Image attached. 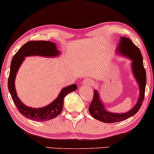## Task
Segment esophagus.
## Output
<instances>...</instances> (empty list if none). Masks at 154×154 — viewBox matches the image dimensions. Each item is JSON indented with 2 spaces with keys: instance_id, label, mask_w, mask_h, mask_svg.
<instances>
[{
  "instance_id": "obj_1",
  "label": "esophagus",
  "mask_w": 154,
  "mask_h": 154,
  "mask_svg": "<svg viewBox=\"0 0 154 154\" xmlns=\"http://www.w3.org/2000/svg\"><path fill=\"white\" fill-rule=\"evenodd\" d=\"M83 83L85 85H92V81L91 80V79H85L84 80V82H83Z\"/></svg>"
}]
</instances>
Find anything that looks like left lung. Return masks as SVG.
<instances>
[{"label": "left lung", "mask_w": 154, "mask_h": 154, "mask_svg": "<svg viewBox=\"0 0 154 154\" xmlns=\"http://www.w3.org/2000/svg\"><path fill=\"white\" fill-rule=\"evenodd\" d=\"M116 52L131 60V69H132L133 77L136 79L139 88V97L136 105L128 112L124 113L112 112L105 108L104 103H103L100 97L99 92L94 89L93 100L89 107V112L94 118L103 123H116L132 117L139 110L141 107L145 95L146 75L140 49L133 43L131 39L126 37L121 36L119 43L118 44Z\"/></svg>", "instance_id": "obj_1"}]
</instances>
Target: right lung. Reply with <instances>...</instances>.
Returning a JSON list of instances; mask_svg holds the SVG:
<instances>
[{
    "instance_id": "right-lung-1",
    "label": "right lung",
    "mask_w": 154,
    "mask_h": 154,
    "mask_svg": "<svg viewBox=\"0 0 154 154\" xmlns=\"http://www.w3.org/2000/svg\"><path fill=\"white\" fill-rule=\"evenodd\" d=\"M57 45L49 41H31L26 43L13 57L11 64L8 88L9 92L18 111L24 117L34 121H47L59 116L62 111L64 99L69 92L75 91L77 85L74 84L62 88L58 97L54 100L42 107H31L23 104L19 97L15 88V79L20 66L26 57L38 56L44 57H57L60 54Z\"/></svg>"
}]
</instances>
